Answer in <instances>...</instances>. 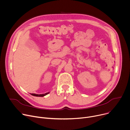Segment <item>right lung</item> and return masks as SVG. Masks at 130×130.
<instances>
[{"label":"right lung","instance_id":"right-lung-1","mask_svg":"<svg viewBox=\"0 0 130 130\" xmlns=\"http://www.w3.org/2000/svg\"><path fill=\"white\" fill-rule=\"evenodd\" d=\"M50 92H48L46 93L45 94H31L32 95L34 96H37V97H43L44 96H46V95L48 94Z\"/></svg>","mask_w":130,"mask_h":130}]
</instances>
